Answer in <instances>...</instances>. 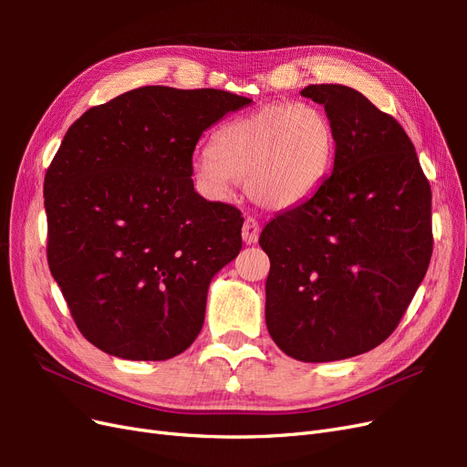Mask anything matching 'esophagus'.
<instances>
[{
    "label": "esophagus",
    "instance_id": "obj_1",
    "mask_svg": "<svg viewBox=\"0 0 467 467\" xmlns=\"http://www.w3.org/2000/svg\"><path fill=\"white\" fill-rule=\"evenodd\" d=\"M261 228H259V222L255 218H245L244 222V228H242V237H244V244L253 245L259 239Z\"/></svg>",
    "mask_w": 467,
    "mask_h": 467
}]
</instances>
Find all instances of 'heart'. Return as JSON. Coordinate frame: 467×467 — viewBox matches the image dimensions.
<instances>
[{
  "label": "heart",
  "instance_id": "heart-1",
  "mask_svg": "<svg viewBox=\"0 0 467 467\" xmlns=\"http://www.w3.org/2000/svg\"><path fill=\"white\" fill-rule=\"evenodd\" d=\"M337 155V132L327 112L314 105L271 103L225 122L210 150L194 163V177L222 199L234 181L259 206L292 208L327 179Z\"/></svg>",
  "mask_w": 467,
  "mask_h": 467
}]
</instances>
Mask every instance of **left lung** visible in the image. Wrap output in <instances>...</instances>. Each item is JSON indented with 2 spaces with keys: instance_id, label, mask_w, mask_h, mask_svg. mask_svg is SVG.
<instances>
[{
  "instance_id": "left-lung-1",
  "label": "left lung",
  "mask_w": 467,
  "mask_h": 467,
  "mask_svg": "<svg viewBox=\"0 0 467 467\" xmlns=\"http://www.w3.org/2000/svg\"><path fill=\"white\" fill-rule=\"evenodd\" d=\"M335 124L333 173L265 225L266 329L302 362L362 355L398 327L432 255L431 185L401 124L347 86H307Z\"/></svg>"
}]
</instances>
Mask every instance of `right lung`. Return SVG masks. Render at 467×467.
Returning a JSON list of instances; mask_svg holds the SVG:
<instances>
[{
    "mask_svg": "<svg viewBox=\"0 0 467 467\" xmlns=\"http://www.w3.org/2000/svg\"><path fill=\"white\" fill-rule=\"evenodd\" d=\"M251 99L146 86L69 126L45 177L48 266L78 329L107 355L167 360L199 337L210 280L244 218L192 185L202 132Z\"/></svg>",
    "mask_w": 467,
    "mask_h": 467,
    "instance_id": "obj_1",
    "label": "right lung"
}]
</instances>
